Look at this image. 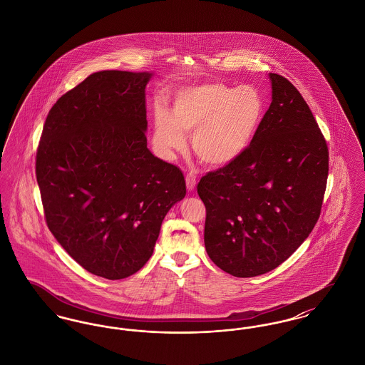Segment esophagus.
Here are the masks:
<instances>
[{"label": "esophagus", "instance_id": "34e87169", "mask_svg": "<svg viewBox=\"0 0 365 365\" xmlns=\"http://www.w3.org/2000/svg\"><path fill=\"white\" fill-rule=\"evenodd\" d=\"M195 185H197V176H195L194 173H187V175H186V186H187V190H194V189H195Z\"/></svg>", "mask_w": 365, "mask_h": 365}]
</instances>
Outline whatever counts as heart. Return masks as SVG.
I'll return each instance as SVG.
<instances>
[{"mask_svg":"<svg viewBox=\"0 0 365 365\" xmlns=\"http://www.w3.org/2000/svg\"><path fill=\"white\" fill-rule=\"evenodd\" d=\"M265 113L264 98L252 86L207 83L182 90L173 113L158 106L153 140L158 152L171 157L191 137L197 157L209 165L223 167L242 156L253 143Z\"/></svg>","mask_w":365,"mask_h":365,"instance_id":"obj_1","label":"heart"}]
</instances>
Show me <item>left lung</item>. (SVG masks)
<instances>
[{
  "instance_id": "obj_1",
  "label": "left lung",
  "mask_w": 365,
  "mask_h": 365,
  "mask_svg": "<svg viewBox=\"0 0 365 365\" xmlns=\"http://www.w3.org/2000/svg\"><path fill=\"white\" fill-rule=\"evenodd\" d=\"M272 103L238 160L197 185L207 217L210 260L237 278L275 269L319 220L329 176V148L294 85L269 73Z\"/></svg>"
}]
</instances>
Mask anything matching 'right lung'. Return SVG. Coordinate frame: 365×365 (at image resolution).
I'll return each mask as SVG.
<instances>
[{
  "label": "right lung",
  "mask_w": 365,
  "mask_h": 365,
  "mask_svg": "<svg viewBox=\"0 0 365 365\" xmlns=\"http://www.w3.org/2000/svg\"><path fill=\"white\" fill-rule=\"evenodd\" d=\"M152 73L100 71L63 94L43 124L35 174L54 238L93 275L123 279L153 253L182 171L146 140Z\"/></svg>",
  "instance_id": "obj_1"
}]
</instances>
